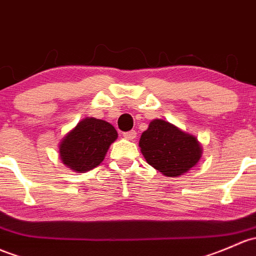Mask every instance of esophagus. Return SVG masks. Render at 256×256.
I'll list each match as a JSON object with an SVG mask.
<instances>
[{
	"label": "esophagus",
	"mask_w": 256,
	"mask_h": 256,
	"mask_svg": "<svg viewBox=\"0 0 256 256\" xmlns=\"http://www.w3.org/2000/svg\"><path fill=\"white\" fill-rule=\"evenodd\" d=\"M137 136V132L135 130H131V131H128V132H124V137L128 140H135Z\"/></svg>",
	"instance_id": "obj_1"
}]
</instances>
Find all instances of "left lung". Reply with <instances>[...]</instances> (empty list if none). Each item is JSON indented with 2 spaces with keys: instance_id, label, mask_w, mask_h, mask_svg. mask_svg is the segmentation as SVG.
I'll use <instances>...</instances> for the list:
<instances>
[{
  "instance_id": "left-lung-1",
  "label": "left lung",
  "mask_w": 256,
  "mask_h": 256,
  "mask_svg": "<svg viewBox=\"0 0 256 256\" xmlns=\"http://www.w3.org/2000/svg\"><path fill=\"white\" fill-rule=\"evenodd\" d=\"M138 144L146 162L170 178L188 173L202 154L200 142L195 136L160 119L150 121Z\"/></svg>"
}]
</instances>
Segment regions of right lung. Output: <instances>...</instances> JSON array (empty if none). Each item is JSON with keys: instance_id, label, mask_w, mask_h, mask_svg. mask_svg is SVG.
Instances as JSON below:
<instances>
[{"instance_id": "1", "label": "right lung", "mask_w": 256, "mask_h": 256, "mask_svg": "<svg viewBox=\"0 0 256 256\" xmlns=\"http://www.w3.org/2000/svg\"><path fill=\"white\" fill-rule=\"evenodd\" d=\"M116 138V130L109 122L86 118L61 140L60 158L72 170L86 173L103 162L110 144Z\"/></svg>"}]
</instances>
